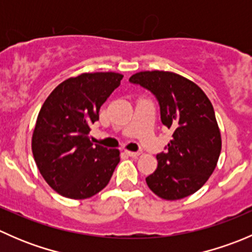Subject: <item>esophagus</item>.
I'll return each instance as SVG.
<instances>
[{
    "label": "esophagus",
    "mask_w": 252,
    "mask_h": 252,
    "mask_svg": "<svg viewBox=\"0 0 252 252\" xmlns=\"http://www.w3.org/2000/svg\"><path fill=\"white\" fill-rule=\"evenodd\" d=\"M126 155H129L130 157H133V158H136V157H139L141 155V151H126Z\"/></svg>",
    "instance_id": "1"
}]
</instances>
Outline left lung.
<instances>
[{
	"label": "left lung",
	"mask_w": 252,
	"mask_h": 252,
	"mask_svg": "<svg viewBox=\"0 0 252 252\" xmlns=\"http://www.w3.org/2000/svg\"><path fill=\"white\" fill-rule=\"evenodd\" d=\"M129 81L156 96L162 123L173 130L167 151L156 156L158 164L147 185L164 200L194 194L213 173L222 149L212 103L196 84L173 72H139Z\"/></svg>",
	"instance_id": "obj_1"
}]
</instances>
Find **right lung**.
<instances>
[{
	"label": "right lung",
	"instance_id": "obj_1",
	"mask_svg": "<svg viewBox=\"0 0 252 252\" xmlns=\"http://www.w3.org/2000/svg\"><path fill=\"white\" fill-rule=\"evenodd\" d=\"M122 78L113 72L83 73L61 83L42 105L32 133V155L47 184L62 196H94L119 163V150L94 145L89 133Z\"/></svg>",
	"mask_w": 252,
	"mask_h": 252
}]
</instances>
